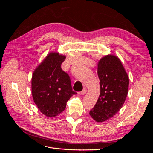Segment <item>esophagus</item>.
Here are the masks:
<instances>
[{"instance_id": "obj_1", "label": "esophagus", "mask_w": 153, "mask_h": 153, "mask_svg": "<svg viewBox=\"0 0 153 153\" xmlns=\"http://www.w3.org/2000/svg\"><path fill=\"white\" fill-rule=\"evenodd\" d=\"M86 92H87V89H86V87H84V89H83V90L80 92V94H81L82 95H84V94H85Z\"/></svg>"}]
</instances>
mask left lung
<instances>
[{
    "instance_id": "obj_1",
    "label": "left lung",
    "mask_w": 153,
    "mask_h": 153,
    "mask_svg": "<svg viewBox=\"0 0 153 153\" xmlns=\"http://www.w3.org/2000/svg\"><path fill=\"white\" fill-rule=\"evenodd\" d=\"M98 75L100 94L89 114L100 123L112 117L122 108L128 94L129 78L120 59L112 55L100 60Z\"/></svg>"
}]
</instances>
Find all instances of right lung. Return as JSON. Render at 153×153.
Returning <instances> with one entry per match:
<instances>
[{
	"instance_id": "1",
	"label": "right lung",
	"mask_w": 153,
	"mask_h": 153,
	"mask_svg": "<svg viewBox=\"0 0 153 153\" xmlns=\"http://www.w3.org/2000/svg\"><path fill=\"white\" fill-rule=\"evenodd\" d=\"M65 59L59 53H50L32 75V98L40 112L48 117L63 112L67 101L76 94L72 89L68 74L61 68Z\"/></svg>"
}]
</instances>
